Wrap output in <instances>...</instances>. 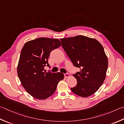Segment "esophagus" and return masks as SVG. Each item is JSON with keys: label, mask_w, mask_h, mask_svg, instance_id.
Instances as JSON below:
<instances>
[{"label": "esophagus", "mask_w": 124, "mask_h": 124, "mask_svg": "<svg viewBox=\"0 0 124 124\" xmlns=\"http://www.w3.org/2000/svg\"><path fill=\"white\" fill-rule=\"evenodd\" d=\"M64 77H66V78H68V77H69L71 76V75H70V74H69V73L64 74Z\"/></svg>", "instance_id": "1"}]
</instances>
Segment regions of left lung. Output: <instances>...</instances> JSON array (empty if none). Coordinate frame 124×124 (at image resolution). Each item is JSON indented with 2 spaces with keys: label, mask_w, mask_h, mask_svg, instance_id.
<instances>
[{
  "label": "left lung",
  "mask_w": 124,
  "mask_h": 124,
  "mask_svg": "<svg viewBox=\"0 0 124 124\" xmlns=\"http://www.w3.org/2000/svg\"><path fill=\"white\" fill-rule=\"evenodd\" d=\"M62 46L75 67L80 71L73 74L76 86L72 93L82 97H88L98 90L106 77L108 57L98 41L82 35L61 39Z\"/></svg>",
  "instance_id": "obj_1"
}]
</instances>
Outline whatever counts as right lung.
<instances>
[{"instance_id": "add662e5", "label": "right lung", "mask_w": 124, "mask_h": 124, "mask_svg": "<svg viewBox=\"0 0 124 124\" xmlns=\"http://www.w3.org/2000/svg\"><path fill=\"white\" fill-rule=\"evenodd\" d=\"M61 45L58 39L40 38L28 41L21 51L17 72L26 91L38 99H45L55 93L57 84L63 79L61 72L44 71L50 67L48 57L53 50Z\"/></svg>"}]
</instances>
